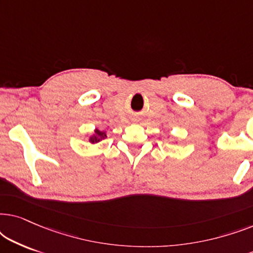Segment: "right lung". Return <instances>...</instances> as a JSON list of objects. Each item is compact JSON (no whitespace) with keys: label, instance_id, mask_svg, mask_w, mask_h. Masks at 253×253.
<instances>
[{"label":"right lung","instance_id":"obj_1","mask_svg":"<svg viewBox=\"0 0 253 253\" xmlns=\"http://www.w3.org/2000/svg\"><path fill=\"white\" fill-rule=\"evenodd\" d=\"M107 137V134L105 131H100L98 129L94 130V133H93V136L89 137V141H91L92 144H95V143H99L100 140L105 139Z\"/></svg>","mask_w":253,"mask_h":253}]
</instances>
